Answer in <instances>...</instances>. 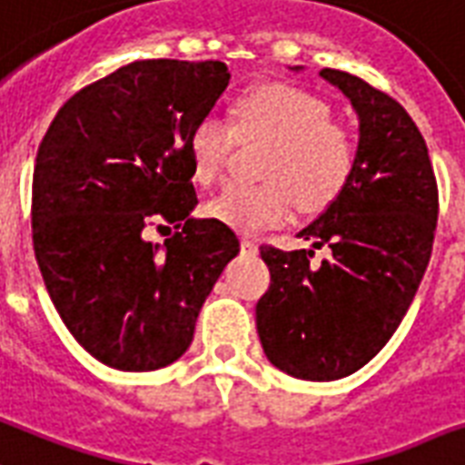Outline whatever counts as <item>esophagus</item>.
Here are the masks:
<instances>
[{
	"instance_id": "1",
	"label": "esophagus",
	"mask_w": 465,
	"mask_h": 465,
	"mask_svg": "<svg viewBox=\"0 0 465 465\" xmlns=\"http://www.w3.org/2000/svg\"><path fill=\"white\" fill-rule=\"evenodd\" d=\"M241 251H243L246 256H256V253H258V243L253 239H248V236H243V239H241Z\"/></svg>"
}]
</instances>
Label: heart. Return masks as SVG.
<instances>
[{"instance_id": "b5f03b06", "label": "heart", "mask_w": 465, "mask_h": 465, "mask_svg": "<svg viewBox=\"0 0 465 465\" xmlns=\"http://www.w3.org/2000/svg\"><path fill=\"white\" fill-rule=\"evenodd\" d=\"M268 143L258 187H226L207 204L209 217L239 232L288 224L295 204L304 214L327 209L346 187L356 161L351 131L329 119V106L312 92L285 83L256 84L229 104V126L202 119L190 134L194 180L214 185L233 151Z\"/></svg>"}]
</instances>
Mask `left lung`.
Segmentation results:
<instances>
[{
	"label": "left lung",
	"instance_id": "8db88e82",
	"mask_svg": "<svg viewBox=\"0 0 465 465\" xmlns=\"http://www.w3.org/2000/svg\"><path fill=\"white\" fill-rule=\"evenodd\" d=\"M300 70V67H295ZM319 75L359 114L356 161L341 194L297 233L332 258L261 246L271 288L256 304L268 361L302 381H339L390 341L430 265L439 190L430 151L402 104L361 77Z\"/></svg>",
	"mask_w": 465,
	"mask_h": 465
}]
</instances>
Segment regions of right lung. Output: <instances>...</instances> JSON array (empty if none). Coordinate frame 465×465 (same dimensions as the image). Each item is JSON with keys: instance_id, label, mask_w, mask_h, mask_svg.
<instances>
[{"instance_id": "1", "label": "right lung", "mask_w": 465, "mask_h": 465, "mask_svg": "<svg viewBox=\"0 0 465 465\" xmlns=\"http://www.w3.org/2000/svg\"><path fill=\"white\" fill-rule=\"evenodd\" d=\"M229 77L219 60H136L75 92L38 146L35 261L67 331L104 366L158 371L180 359L239 253L229 226L190 214V134ZM153 216L181 232L146 242Z\"/></svg>"}]
</instances>
